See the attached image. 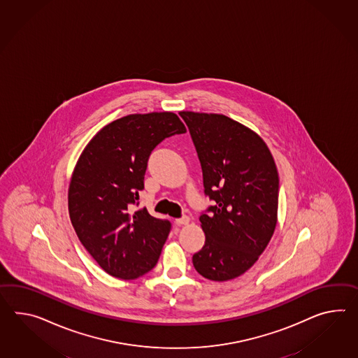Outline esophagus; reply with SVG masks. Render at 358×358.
Segmentation results:
<instances>
[{
	"label": "esophagus",
	"instance_id": "1",
	"mask_svg": "<svg viewBox=\"0 0 358 358\" xmlns=\"http://www.w3.org/2000/svg\"><path fill=\"white\" fill-rule=\"evenodd\" d=\"M175 222L178 225V227H181V225H186V224H189V222H190V217H187V216H182L181 218H176Z\"/></svg>",
	"mask_w": 358,
	"mask_h": 358
}]
</instances>
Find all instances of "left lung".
I'll use <instances>...</instances> for the list:
<instances>
[{
  "label": "left lung",
  "instance_id": "8db88e82",
  "mask_svg": "<svg viewBox=\"0 0 358 358\" xmlns=\"http://www.w3.org/2000/svg\"><path fill=\"white\" fill-rule=\"evenodd\" d=\"M201 160L204 192L215 201L199 221L206 244L192 256L204 278L225 282L259 260L277 227L278 171L262 137L222 114L180 113Z\"/></svg>",
  "mask_w": 358,
  "mask_h": 358
}]
</instances>
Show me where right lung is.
Listing matches in <instances>:
<instances>
[{
    "instance_id": "right-lung-1",
    "label": "right lung",
    "mask_w": 358,
    "mask_h": 358,
    "mask_svg": "<svg viewBox=\"0 0 358 358\" xmlns=\"http://www.w3.org/2000/svg\"><path fill=\"white\" fill-rule=\"evenodd\" d=\"M186 131L169 111L131 114L105 125L87 142L73 168L69 213L80 242L103 271L120 279L157 265L171 224L137 208L151 151Z\"/></svg>"
}]
</instances>
